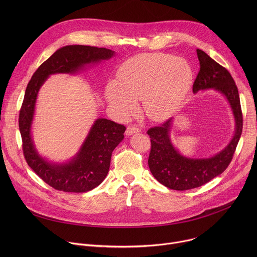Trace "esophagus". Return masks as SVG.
<instances>
[{"label": "esophagus", "mask_w": 257, "mask_h": 257, "mask_svg": "<svg viewBox=\"0 0 257 257\" xmlns=\"http://www.w3.org/2000/svg\"><path fill=\"white\" fill-rule=\"evenodd\" d=\"M140 131H141V130H140L138 127H135V126H128L125 133H126V135L130 136V135H133V134L138 133V132H140Z\"/></svg>", "instance_id": "obj_1"}]
</instances>
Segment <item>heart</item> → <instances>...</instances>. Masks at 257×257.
Masks as SVG:
<instances>
[{
  "mask_svg": "<svg viewBox=\"0 0 257 257\" xmlns=\"http://www.w3.org/2000/svg\"><path fill=\"white\" fill-rule=\"evenodd\" d=\"M190 63L170 54H140L118 70L117 81L108 82L105 97L118 114L128 116L142 99L144 112L154 121L172 116L193 83Z\"/></svg>",
  "mask_w": 257,
  "mask_h": 257,
  "instance_id": "obj_1",
  "label": "heart"
}]
</instances>
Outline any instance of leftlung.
I'll return each instance as SVG.
<instances>
[{
	"label": "left lung",
	"mask_w": 257,
	"mask_h": 257,
	"mask_svg": "<svg viewBox=\"0 0 257 257\" xmlns=\"http://www.w3.org/2000/svg\"><path fill=\"white\" fill-rule=\"evenodd\" d=\"M200 70L193 84V93L213 89L228 100L235 121V132L226 148L209 158H188L183 156L172 143L170 132L173 119L159 127L151 128L152 150L149 167L154 177L164 186L184 191L200 187L221 175L230 165L239 142L243 118L238 88L229 71L212 60L206 53L197 49Z\"/></svg>",
	"instance_id": "1"
}]
</instances>
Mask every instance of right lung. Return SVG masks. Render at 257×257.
Returning a JSON list of instances; mask_svg holds the SVG:
<instances>
[{
	"instance_id": "right-lung-1",
	"label": "right lung",
	"mask_w": 257,
	"mask_h": 257,
	"mask_svg": "<svg viewBox=\"0 0 257 257\" xmlns=\"http://www.w3.org/2000/svg\"><path fill=\"white\" fill-rule=\"evenodd\" d=\"M114 56V51L105 48L63 47L39 67L26 87L19 114L23 154L35 174L57 190L82 193L97 187L108 173L112 153L124 139L126 127L104 118L96 119L74 157L64 163L49 161L36 150L31 132L39 91L53 74H76Z\"/></svg>"
}]
</instances>
